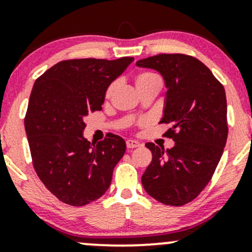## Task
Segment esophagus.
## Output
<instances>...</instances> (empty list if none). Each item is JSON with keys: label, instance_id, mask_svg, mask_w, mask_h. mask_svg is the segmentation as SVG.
<instances>
[{"label": "esophagus", "instance_id": "obj_1", "mask_svg": "<svg viewBox=\"0 0 252 252\" xmlns=\"http://www.w3.org/2000/svg\"><path fill=\"white\" fill-rule=\"evenodd\" d=\"M126 145H127V148L128 149H133V148H138V147H140V143L138 142V140H133V139H128L126 142Z\"/></svg>", "mask_w": 252, "mask_h": 252}]
</instances>
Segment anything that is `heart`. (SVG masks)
<instances>
[{
	"label": "heart",
	"mask_w": 252,
	"mask_h": 252,
	"mask_svg": "<svg viewBox=\"0 0 252 252\" xmlns=\"http://www.w3.org/2000/svg\"><path fill=\"white\" fill-rule=\"evenodd\" d=\"M155 79H159L155 73L142 72L136 77V86L137 88H139V86L144 85V84H147L149 82H151V80H155ZM114 88H115V83H112L109 86H108L107 90H105V97H109L110 94H112Z\"/></svg>",
	"instance_id": "obj_1"
}]
</instances>
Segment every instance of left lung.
<instances>
[{
  "label": "left lung",
  "mask_w": 252,
  "mask_h": 252,
  "mask_svg": "<svg viewBox=\"0 0 252 252\" xmlns=\"http://www.w3.org/2000/svg\"><path fill=\"white\" fill-rule=\"evenodd\" d=\"M138 67L158 71L167 93L161 124L175 142L164 150L147 143L153 159L142 175L145 191L167 205L193 201L212 179L226 145V93L201 61L184 54H159L137 61Z\"/></svg>",
  "instance_id": "1"
}]
</instances>
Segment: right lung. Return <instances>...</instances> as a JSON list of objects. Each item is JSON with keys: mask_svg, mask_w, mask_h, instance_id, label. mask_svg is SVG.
Instances as JSON below:
<instances>
[{"mask_svg": "<svg viewBox=\"0 0 252 252\" xmlns=\"http://www.w3.org/2000/svg\"><path fill=\"white\" fill-rule=\"evenodd\" d=\"M133 60L61 61L34 82L25 116L32 162L45 188L66 204H89L109 189L126 143L108 134L91 144L84 120L102 109L107 88Z\"/></svg>", "mask_w": 252, "mask_h": 252, "instance_id": "1", "label": "right lung"}]
</instances>
